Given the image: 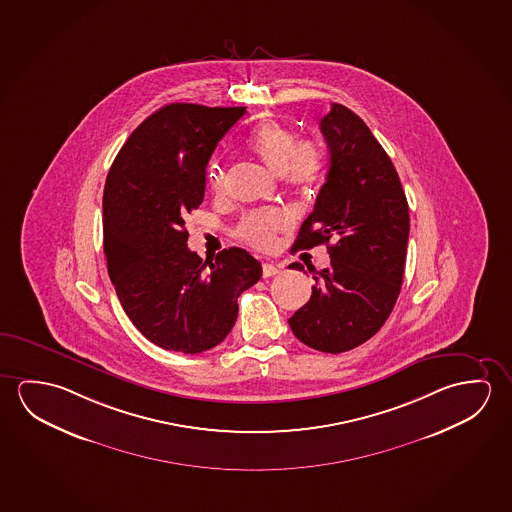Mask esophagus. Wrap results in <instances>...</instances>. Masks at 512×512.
<instances>
[{"instance_id": "1", "label": "esophagus", "mask_w": 512, "mask_h": 512, "mask_svg": "<svg viewBox=\"0 0 512 512\" xmlns=\"http://www.w3.org/2000/svg\"><path fill=\"white\" fill-rule=\"evenodd\" d=\"M281 272V267H277L274 263H263V277L277 276Z\"/></svg>"}]
</instances>
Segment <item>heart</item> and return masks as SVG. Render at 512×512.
<instances>
[{
    "mask_svg": "<svg viewBox=\"0 0 512 512\" xmlns=\"http://www.w3.org/2000/svg\"><path fill=\"white\" fill-rule=\"evenodd\" d=\"M252 153L263 160L270 171L288 176L293 187L308 190L317 185L324 174V153L315 142L299 140L290 128L281 122H261L249 137ZM226 165L213 162L208 169V181L215 194L226 185ZM288 228L283 211L263 210L249 213L238 226V236L256 249H272L279 231Z\"/></svg>",
    "mask_w": 512,
    "mask_h": 512,
    "instance_id": "b5f03b06",
    "label": "heart"
}]
</instances>
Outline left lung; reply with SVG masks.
Masks as SVG:
<instances>
[{
	"mask_svg": "<svg viewBox=\"0 0 512 512\" xmlns=\"http://www.w3.org/2000/svg\"><path fill=\"white\" fill-rule=\"evenodd\" d=\"M320 130L329 171L293 247L327 245L331 267L315 272L311 299L288 324L304 345L340 354L370 340L393 311L406 265L409 206L390 156L359 115L334 103ZM290 268L304 270L301 263Z\"/></svg>",
	"mask_w": 512,
	"mask_h": 512,
	"instance_id": "obj_1",
	"label": "left lung"
}]
</instances>
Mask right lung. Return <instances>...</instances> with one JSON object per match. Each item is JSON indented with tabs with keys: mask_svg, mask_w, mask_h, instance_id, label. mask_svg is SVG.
I'll return each mask as SVG.
<instances>
[{
	"mask_svg": "<svg viewBox=\"0 0 512 512\" xmlns=\"http://www.w3.org/2000/svg\"><path fill=\"white\" fill-rule=\"evenodd\" d=\"M244 114L245 106H163L131 133L108 172V274L131 322L162 349L217 347L235 325L238 297L260 281V261L245 249L201 260L185 228L203 203L210 156Z\"/></svg>",
	"mask_w": 512,
	"mask_h": 512,
	"instance_id": "add662e5",
	"label": "right lung"
}]
</instances>
